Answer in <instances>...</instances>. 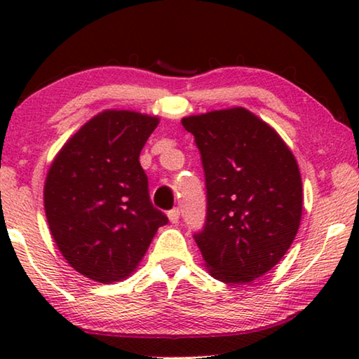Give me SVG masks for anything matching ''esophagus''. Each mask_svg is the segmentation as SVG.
Masks as SVG:
<instances>
[{
	"instance_id": "esophagus-1",
	"label": "esophagus",
	"mask_w": 359,
	"mask_h": 359,
	"mask_svg": "<svg viewBox=\"0 0 359 359\" xmlns=\"http://www.w3.org/2000/svg\"><path fill=\"white\" fill-rule=\"evenodd\" d=\"M168 218H169V222H171V223H177L179 218H180V210L179 209L169 210L168 212Z\"/></svg>"
}]
</instances>
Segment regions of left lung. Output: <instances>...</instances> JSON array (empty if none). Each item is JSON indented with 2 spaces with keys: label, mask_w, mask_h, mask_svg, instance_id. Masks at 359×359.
<instances>
[{
  "label": "left lung",
  "mask_w": 359,
  "mask_h": 359,
  "mask_svg": "<svg viewBox=\"0 0 359 359\" xmlns=\"http://www.w3.org/2000/svg\"><path fill=\"white\" fill-rule=\"evenodd\" d=\"M194 136L208 188L204 267L224 283L269 272L297 234L302 180L293 151L269 123L236 106L182 118Z\"/></svg>",
  "instance_id": "1"
}]
</instances>
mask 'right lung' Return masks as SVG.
Listing matches in <instances>:
<instances>
[{"instance_id":"1","label":"right lung","mask_w":359,"mask_h":359,"mask_svg":"<svg viewBox=\"0 0 359 359\" xmlns=\"http://www.w3.org/2000/svg\"><path fill=\"white\" fill-rule=\"evenodd\" d=\"M156 115L106 109L83 123L53 158L44 210L62 257L98 283L135 274L168 217L149 198L139 155Z\"/></svg>"}]
</instances>
